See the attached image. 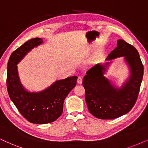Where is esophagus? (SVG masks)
<instances>
[{
	"label": "esophagus",
	"mask_w": 148,
	"mask_h": 148,
	"mask_svg": "<svg viewBox=\"0 0 148 148\" xmlns=\"http://www.w3.org/2000/svg\"><path fill=\"white\" fill-rule=\"evenodd\" d=\"M77 83L78 84H81L83 83V78L80 77V76H78V79H77Z\"/></svg>",
	"instance_id": "1"
}]
</instances>
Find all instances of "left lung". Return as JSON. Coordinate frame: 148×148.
Returning a JSON list of instances; mask_svg holds the SVG:
<instances>
[{"label":"left lung","mask_w":148,"mask_h":148,"mask_svg":"<svg viewBox=\"0 0 148 148\" xmlns=\"http://www.w3.org/2000/svg\"><path fill=\"white\" fill-rule=\"evenodd\" d=\"M118 57H124L129 70V76L120 88L104 76L112 59ZM106 60L87 71L83 85L89 113L97 118L111 119L125 115L134 106L143 79V65L136 48L120 39Z\"/></svg>","instance_id":"left-lung-1"}]
</instances>
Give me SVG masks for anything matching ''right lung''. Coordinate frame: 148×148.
Returning <instances> with one entry per match:
<instances>
[{"mask_svg":"<svg viewBox=\"0 0 148 148\" xmlns=\"http://www.w3.org/2000/svg\"><path fill=\"white\" fill-rule=\"evenodd\" d=\"M43 43L39 37L31 39L12 52L7 63V87L9 98L24 118L33 124L53 122L63 113V102L76 86V76L57 80L41 91H29L20 82L17 65L28 52Z\"/></svg>","mask_w":148,"mask_h":148,"instance_id":"obj_1","label":"right lung"}]
</instances>
